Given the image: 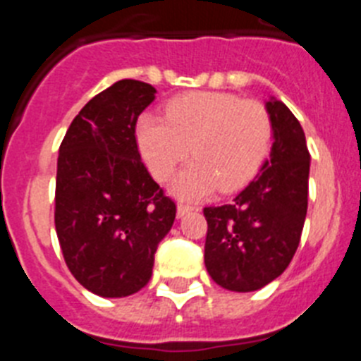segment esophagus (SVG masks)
<instances>
[{"instance_id": "esophagus-1", "label": "esophagus", "mask_w": 361, "mask_h": 361, "mask_svg": "<svg viewBox=\"0 0 361 361\" xmlns=\"http://www.w3.org/2000/svg\"><path fill=\"white\" fill-rule=\"evenodd\" d=\"M193 209H195V206H190V204H183V202L177 204V216L178 219H183L186 213L193 212Z\"/></svg>"}]
</instances>
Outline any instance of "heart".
<instances>
[{
    "label": "heart",
    "mask_w": 361,
    "mask_h": 361,
    "mask_svg": "<svg viewBox=\"0 0 361 361\" xmlns=\"http://www.w3.org/2000/svg\"><path fill=\"white\" fill-rule=\"evenodd\" d=\"M137 146L157 180H168L190 155L195 161L175 178L178 197L199 199L219 186L235 191L257 175L269 153L273 123L258 101L224 92H191L171 99L166 117L142 114Z\"/></svg>",
    "instance_id": "1"
}]
</instances>
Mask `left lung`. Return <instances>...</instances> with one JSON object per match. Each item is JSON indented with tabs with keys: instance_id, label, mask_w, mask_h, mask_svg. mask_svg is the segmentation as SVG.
<instances>
[{
	"instance_id": "obj_1",
	"label": "left lung",
	"mask_w": 361,
	"mask_h": 361,
	"mask_svg": "<svg viewBox=\"0 0 361 361\" xmlns=\"http://www.w3.org/2000/svg\"><path fill=\"white\" fill-rule=\"evenodd\" d=\"M273 123L269 159L231 204L204 208V264L220 288L250 293L282 275L307 215L309 162L304 130L282 101L266 103Z\"/></svg>"
}]
</instances>
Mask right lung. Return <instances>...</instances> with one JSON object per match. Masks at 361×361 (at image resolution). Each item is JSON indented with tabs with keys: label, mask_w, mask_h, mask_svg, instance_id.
Returning <instances> with one entry per match:
<instances>
[{
	"label": "right lung",
	"mask_w": 361,
	"mask_h": 361,
	"mask_svg": "<svg viewBox=\"0 0 361 361\" xmlns=\"http://www.w3.org/2000/svg\"><path fill=\"white\" fill-rule=\"evenodd\" d=\"M157 90L123 79L90 99L59 146L56 231L70 273L104 298L141 291L175 202L148 173L135 124Z\"/></svg>",
	"instance_id": "1"
}]
</instances>
